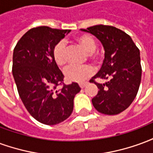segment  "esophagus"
Here are the masks:
<instances>
[{
    "label": "esophagus",
    "instance_id": "esophagus-1",
    "mask_svg": "<svg viewBox=\"0 0 153 153\" xmlns=\"http://www.w3.org/2000/svg\"><path fill=\"white\" fill-rule=\"evenodd\" d=\"M87 84H88V83H87V82H83V83H79V87L81 88H83L84 87L86 86Z\"/></svg>",
    "mask_w": 153,
    "mask_h": 153
}]
</instances>
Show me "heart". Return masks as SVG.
<instances>
[{"mask_svg":"<svg viewBox=\"0 0 153 153\" xmlns=\"http://www.w3.org/2000/svg\"><path fill=\"white\" fill-rule=\"evenodd\" d=\"M77 43L86 51L88 57L92 60H97L98 54L97 53L96 42L91 36L83 34L76 39ZM53 56L57 65L62 66L67 62V47L64 41H60L56 44L53 49ZM93 66L89 65H71L65 70V76L68 81L82 83L93 74Z\"/></svg>","mask_w":153,"mask_h":153,"instance_id":"1","label":"heart"}]
</instances>
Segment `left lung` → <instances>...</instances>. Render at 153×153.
<instances>
[{
  "mask_svg": "<svg viewBox=\"0 0 153 153\" xmlns=\"http://www.w3.org/2000/svg\"><path fill=\"white\" fill-rule=\"evenodd\" d=\"M81 31L94 35L102 44L105 59L102 66L90 83L98 92L92 99L93 106L105 115H117L131 105L141 82L140 52L130 36L108 25H95ZM95 78L110 80L102 85Z\"/></svg>",
  "mask_w": 153,
  "mask_h": 153,
  "instance_id": "8db88e82",
  "label": "left lung"
}]
</instances>
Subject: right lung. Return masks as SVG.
Returning <instances> with one entry per match:
<instances>
[{"mask_svg": "<svg viewBox=\"0 0 153 153\" xmlns=\"http://www.w3.org/2000/svg\"><path fill=\"white\" fill-rule=\"evenodd\" d=\"M70 30L41 26L28 30L13 53L12 73L19 95L29 114L47 125H57L70 117L74 98L81 88L77 83L64 85V75L53 56V49Z\"/></svg>", "mask_w": 153, "mask_h": 153, "instance_id": "1", "label": "right lung"}]
</instances>
